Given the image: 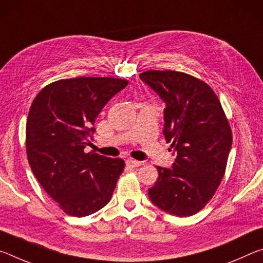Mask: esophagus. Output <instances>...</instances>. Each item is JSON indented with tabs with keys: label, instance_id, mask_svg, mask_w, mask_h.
<instances>
[{
	"label": "esophagus",
	"instance_id": "esophagus-1",
	"mask_svg": "<svg viewBox=\"0 0 263 263\" xmlns=\"http://www.w3.org/2000/svg\"><path fill=\"white\" fill-rule=\"evenodd\" d=\"M141 162L137 161V160H133V159H127L126 160V166L130 167V168H136L138 166H140Z\"/></svg>",
	"mask_w": 263,
	"mask_h": 263
}]
</instances>
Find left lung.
<instances>
[{
	"label": "left lung",
	"instance_id": "8db88e82",
	"mask_svg": "<svg viewBox=\"0 0 263 263\" xmlns=\"http://www.w3.org/2000/svg\"><path fill=\"white\" fill-rule=\"evenodd\" d=\"M140 79L164 101L163 135L176 158L148 196L161 210L193 216L211 201L225 175L232 131L220 101L202 80L176 70H147Z\"/></svg>",
	"mask_w": 263,
	"mask_h": 263
}]
</instances>
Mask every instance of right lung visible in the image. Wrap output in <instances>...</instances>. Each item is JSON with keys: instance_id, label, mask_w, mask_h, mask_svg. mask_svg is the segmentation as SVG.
Here are the masks:
<instances>
[{"instance_id": "add662e5", "label": "right lung", "mask_w": 263, "mask_h": 263, "mask_svg": "<svg viewBox=\"0 0 263 263\" xmlns=\"http://www.w3.org/2000/svg\"><path fill=\"white\" fill-rule=\"evenodd\" d=\"M117 78L62 79L34 97L26 119V155L34 176L65 213L91 215L110 201L125 162L84 152L97 116L127 86Z\"/></svg>"}]
</instances>
